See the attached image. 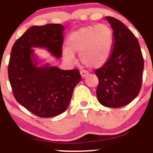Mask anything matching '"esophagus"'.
Segmentation results:
<instances>
[{
  "instance_id": "obj_1",
  "label": "esophagus",
  "mask_w": 153,
  "mask_h": 153,
  "mask_svg": "<svg viewBox=\"0 0 153 153\" xmlns=\"http://www.w3.org/2000/svg\"><path fill=\"white\" fill-rule=\"evenodd\" d=\"M80 73H81V77H82L83 78H84L86 76H87V75H89V72H88L87 71H85V70H81V72H80Z\"/></svg>"
}]
</instances>
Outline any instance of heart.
Segmentation results:
<instances>
[{
  "label": "heart",
  "mask_w": 153,
  "mask_h": 153,
  "mask_svg": "<svg viewBox=\"0 0 153 153\" xmlns=\"http://www.w3.org/2000/svg\"><path fill=\"white\" fill-rule=\"evenodd\" d=\"M63 55L66 61H75L79 54L81 62L86 67L98 69L107 62L113 47V33L106 24L89 25L72 32L67 40Z\"/></svg>",
  "instance_id": "heart-1"
}]
</instances>
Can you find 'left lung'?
I'll return each instance as SVG.
<instances>
[{"label": "left lung", "mask_w": 153, "mask_h": 153, "mask_svg": "<svg viewBox=\"0 0 153 153\" xmlns=\"http://www.w3.org/2000/svg\"><path fill=\"white\" fill-rule=\"evenodd\" d=\"M105 19L113 30V47L107 62L95 72L99 80L96 95L103 106L119 108L139 93L143 59L134 34L119 20L109 16Z\"/></svg>", "instance_id": "8db88e82"}]
</instances>
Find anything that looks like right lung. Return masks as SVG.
I'll return each mask as SVG.
<instances>
[{"label": "right lung", "instance_id": "add662e5", "mask_svg": "<svg viewBox=\"0 0 153 153\" xmlns=\"http://www.w3.org/2000/svg\"><path fill=\"white\" fill-rule=\"evenodd\" d=\"M64 27L60 24L32 26L12 48L8 75L16 101L32 113L52 118L67 109L75 86L81 81L78 69L63 70L44 63L33 48L46 49L60 58Z\"/></svg>", "mask_w": 153, "mask_h": 153}]
</instances>
